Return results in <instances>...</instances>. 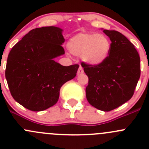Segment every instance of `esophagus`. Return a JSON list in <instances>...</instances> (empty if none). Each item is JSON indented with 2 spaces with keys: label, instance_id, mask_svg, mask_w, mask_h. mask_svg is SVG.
<instances>
[{
  "label": "esophagus",
  "instance_id": "obj_1",
  "mask_svg": "<svg viewBox=\"0 0 149 149\" xmlns=\"http://www.w3.org/2000/svg\"><path fill=\"white\" fill-rule=\"evenodd\" d=\"M77 73L78 75H80V74H82V73H84V69L81 66H80V67L79 68V70H78Z\"/></svg>",
  "mask_w": 149,
  "mask_h": 149
}]
</instances>
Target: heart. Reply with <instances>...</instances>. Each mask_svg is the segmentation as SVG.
I'll use <instances>...</instances> for the list:
<instances>
[{"label":"heart","instance_id":"obj_1","mask_svg":"<svg viewBox=\"0 0 149 149\" xmlns=\"http://www.w3.org/2000/svg\"><path fill=\"white\" fill-rule=\"evenodd\" d=\"M68 48L73 55L82 57L86 63L97 65L107 58L111 49V42L103 34L80 33L69 40Z\"/></svg>","mask_w":149,"mask_h":149}]
</instances>
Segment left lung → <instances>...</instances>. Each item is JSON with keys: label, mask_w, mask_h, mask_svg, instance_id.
<instances>
[{"label": "left lung", "mask_w": 149, "mask_h": 149, "mask_svg": "<svg viewBox=\"0 0 149 149\" xmlns=\"http://www.w3.org/2000/svg\"><path fill=\"white\" fill-rule=\"evenodd\" d=\"M111 40L104 62L97 65L82 62L88 78L86 96L88 103L109 112L130 100L141 76V61L134 45L119 31L104 30Z\"/></svg>", "instance_id": "8db88e82"}]
</instances>
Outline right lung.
<instances>
[{
  "instance_id": "obj_1",
  "label": "right lung",
  "mask_w": 149,
  "mask_h": 149,
  "mask_svg": "<svg viewBox=\"0 0 149 149\" xmlns=\"http://www.w3.org/2000/svg\"><path fill=\"white\" fill-rule=\"evenodd\" d=\"M63 30L45 26L31 30L10 49L6 79L13 98L26 109L43 111L58 101L61 86L76 76L78 64L54 61L65 53Z\"/></svg>"
}]
</instances>
